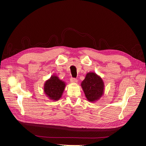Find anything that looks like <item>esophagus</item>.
<instances>
[{"label":"esophagus","instance_id":"1","mask_svg":"<svg viewBox=\"0 0 146 146\" xmlns=\"http://www.w3.org/2000/svg\"><path fill=\"white\" fill-rule=\"evenodd\" d=\"M70 81L72 83H77V79H76V78H71L70 79Z\"/></svg>","mask_w":146,"mask_h":146}]
</instances>
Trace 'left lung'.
<instances>
[{
	"mask_svg": "<svg viewBox=\"0 0 146 146\" xmlns=\"http://www.w3.org/2000/svg\"><path fill=\"white\" fill-rule=\"evenodd\" d=\"M81 86L86 99L92 102L98 100L104 94V83L94 72H88Z\"/></svg>",
	"mask_w": 146,
	"mask_h": 146,
	"instance_id": "obj_1",
	"label": "left lung"
}]
</instances>
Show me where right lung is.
Masks as SVG:
<instances>
[{
    "mask_svg": "<svg viewBox=\"0 0 146 146\" xmlns=\"http://www.w3.org/2000/svg\"><path fill=\"white\" fill-rule=\"evenodd\" d=\"M65 86L64 82L60 80L57 76H52L45 82L44 91L50 100H57L61 98Z\"/></svg>",
    "mask_w": 146,
    "mask_h": 146,
    "instance_id": "1",
    "label": "right lung"
}]
</instances>
